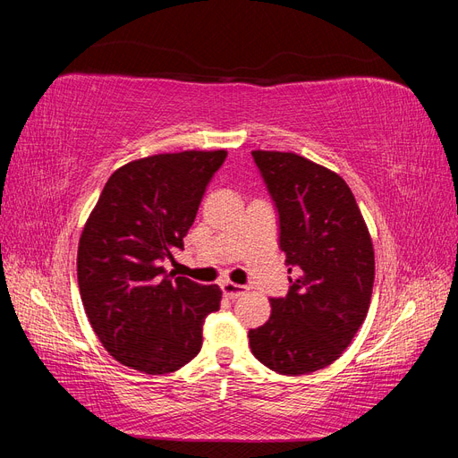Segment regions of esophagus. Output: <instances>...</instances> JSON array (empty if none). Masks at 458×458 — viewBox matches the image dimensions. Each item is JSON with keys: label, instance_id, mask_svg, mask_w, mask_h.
I'll list each match as a JSON object with an SVG mask.
<instances>
[{"label": "esophagus", "instance_id": "esophagus-1", "mask_svg": "<svg viewBox=\"0 0 458 458\" xmlns=\"http://www.w3.org/2000/svg\"><path fill=\"white\" fill-rule=\"evenodd\" d=\"M221 290H224V296L229 298V300H237V298H241V296L246 293L244 286L229 283V281L221 284Z\"/></svg>", "mask_w": 458, "mask_h": 458}]
</instances>
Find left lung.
Returning <instances> with one entry per match:
<instances>
[{
  "mask_svg": "<svg viewBox=\"0 0 458 458\" xmlns=\"http://www.w3.org/2000/svg\"><path fill=\"white\" fill-rule=\"evenodd\" d=\"M279 212L290 290L271 298L266 325L248 332L259 363L298 377L325 369L352 344L372 296L374 250L352 189L296 152L252 150Z\"/></svg>",
  "mask_w": 458,
  "mask_h": 458,
  "instance_id": "8db88e82",
  "label": "left lung"
}]
</instances>
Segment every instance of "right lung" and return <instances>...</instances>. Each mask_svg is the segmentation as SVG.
Wrapping results in <instances>:
<instances>
[{
	"label": "right lung",
	"mask_w": 458,
	"mask_h": 458,
	"mask_svg": "<svg viewBox=\"0 0 458 458\" xmlns=\"http://www.w3.org/2000/svg\"><path fill=\"white\" fill-rule=\"evenodd\" d=\"M227 150L162 152L122 165L101 192L78 244V286L91 328L122 365L174 372L202 348L217 284L162 267L197 217Z\"/></svg>",
	"instance_id": "right-lung-1"
}]
</instances>
